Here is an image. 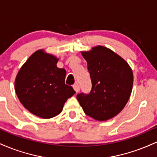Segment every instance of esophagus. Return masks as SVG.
Segmentation results:
<instances>
[{
  "mask_svg": "<svg viewBox=\"0 0 157 157\" xmlns=\"http://www.w3.org/2000/svg\"><path fill=\"white\" fill-rule=\"evenodd\" d=\"M73 88H74V89H75V91H76V92H78V91H80V86H79V85L77 83L74 84Z\"/></svg>",
  "mask_w": 157,
  "mask_h": 157,
  "instance_id": "34e87169",
  "label": "esophagus"
}]
</instances>
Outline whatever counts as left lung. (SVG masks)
<instances>
[{
    "instance_id": "1",
    "label": "left lung",
    "mask_w": 157,
    "mask_h": 157,
    "mask_svg": "<svg viewBox=\"0 0 157 157\" xmlns=\"http://www.w3.org/2000/svg\"><path fill=\"white\" fill-rule=\"evenodd\" d=\"M92 83L89 94L80 93L77 99L85 113L99 121L113 117L123 109L132 91V70L121 57L98 46L82 52Z\"/></svg>"
}]
</instances>
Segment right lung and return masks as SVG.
<instances>
[{
    "label": "right lung",
    "instance_id": "add662e5",
    "mask_svg": "<svg viewBox=\"0 0 157 157\" xmlns=\"http://www.w3.org/2000/svg\"><path fill=\"white\" fill-rule=\"evenodd\" d=\"M58 59L38 50L20 69L15 91L29 111L44 119L57 116L75 91L65 84L66 71L57 67Z\"/></svg>",
    "mask_w": 157,
    "mask_h": 157
}]
</instances>
